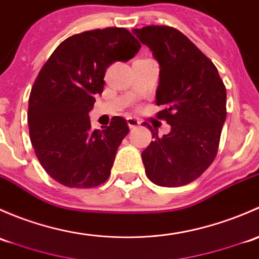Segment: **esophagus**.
<instances>
[{"instance_id": "esophagus-1", "label": "esophagus", "mask_w": 259, "mask_h": 259, "mask_svg": "<svg viewBox=\"0 0 259 259\" xmlns=\"http://www.w3.org/2000/svg\"><path fill=\"white\" fill-rule=\"evenodd\" d=\"M127 124H128L130 128H136L137 126H140L141 122L140 119L136 118V117H128V118H127Z\"/></svg>"}]
</instances>
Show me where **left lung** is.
Masks as SVG:
<instances>
[{"mask_svg":"<svg viewBox=\"0 0 259 259\" xmlns=\"http://www.w3.org/2000/svg\"><path fill=\"white\" fill-rule=\"evenodd\" d=\"M133 33L159 63L157 118L170 126L142 152L149 180L180 187L199 177L214 161L227 111V92L212 61L182 32L169 26H146Z\"/></svg>","mask_w":259,"mask_h":259,"instance_id":"1","label":"left lung"}]
</instances>
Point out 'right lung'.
<instances>
[{
    "label": "right lung",
    "instance_id": "right-lung-1",
    "mask_svg": "<svg viewBox=\"0 0 259 259\" xmlns=\"http://www.w3.org/2000/svg\"><path fill=\"white\" fill-rule=\"evenodd\" d=\"M140 49L126 28L86 31L60 44L39 71L28 100L30 137L41 166L61 185L92 188L110 177L128 126L114 116L105 130H92L89 112L102 93L107 67Z\"/></svg>",
    "mask_w": 259,
    "mask_h": 259
}]
</instances>
